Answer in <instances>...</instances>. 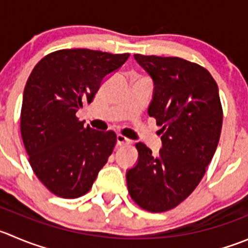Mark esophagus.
I'll list each match as a JSON object with an SVG mask.
<instances>
[{
  "mask_svg": "<svg viewBox=\"0 0 248 248\" xmlns=\"http://www.w3.org/2000/svg\"><path fill=\"white\" fill-rule=\"evenodd\" d=\"M129 143V139L126 138L124 136H122V134H117L116 136V144L117 145H124V144H127Z\"/></svg>",
  "mask_w": 248,
  "mask_h": 248,
  "instance_id": "obj_1",
  "label": "esophagus"
}]
</instances>
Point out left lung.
<instances>
[{
	"label": "left lung",
	"mask_w": 248,
	"mask_h": 248,
	"mask_svg": "<svg viewBox=\"0 0 248 248\" xmlns=\"http://www.w3.org/2000/svg\"><path fill=\"white\" fill-rule=\"evenodd\" d=\"M154 83L149 116L161 126L157 155L137 144L138 160L127 170L131 198L150 212L172 210L202 179L219 141L223 110L218 86L202 66L177 57L134 54Z\"/></svg>",
	"instance_id": "1"
}]
</instances>
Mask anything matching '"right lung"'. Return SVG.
<instances>
[{
	"label": "right lung",
	"mask_w": 248,
	"mask_h": 248,
	"mask_svg": "<svg viewBox=\"0 0 248 248\" xmlns=\"http://www.w3.org/2000/svg\"><path fill=\"white\" fill-rule=\"evenodd\" d=\"M129 54L76 48L41 59L26 82L20 131L33 172L57 196L85 195L116 144V134L86 127L76 112Z\"/></svg>",
	"instance_id": "obj_1"
}]
</instances>
